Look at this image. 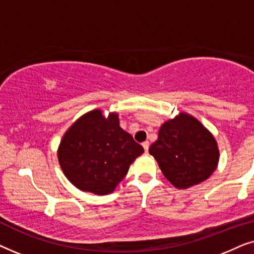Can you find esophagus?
<instances>
[{
    "label": "esophagus",
    "instance_id": "obj_1",
    "mask_svg": "<svg viewBox=\"0 0 254 254\" xmlns=\"http://www.w3.org/2000/svg\"><path fill=\"white\" fill-rule=\"evenodd\" d=\"M149 145H150V144H149V141H144V142H143V143H142V147H143V148H144V151H145V152H148Z\"/></svg>",
    "mask_w": 254,
    "mask_h": 254
}]
</instances>
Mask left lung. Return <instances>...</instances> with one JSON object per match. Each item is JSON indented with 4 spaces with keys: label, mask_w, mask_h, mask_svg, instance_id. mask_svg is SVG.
Returning a JSON list of instances; mask_svg holds the SVG:
<instances>
[{
    "label": "left lung",
    "mask_w": 254,
    "mask_h": 254,
    "mask_svg": "<svg viewBox=\"0 0 254 254\" xmlns=\"http://www.w3.org/2000/svg\"><path fill=\"white\" fill-rule=\"evenodd\" d=\"M149 154L157 161L165 178L182 190L209 178L220 159L214 135L186 112L162 125Z\"/></svg>",
    "instance_id": "obj_1"
}]
</instances>
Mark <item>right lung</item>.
I'll return each mask as SVG.
<instances>
[{"instance_id":"1","label":"right lung","mask_w":254,"mask_h":254,"mask_svg":"<svg viewBox=\"0 0 254 254\" xmlns=\"http://www.w3.org/2000/svg\"><path fill=\"white\" fill-rule=\"evenodd\" d=\"M143 147L119 125V116L92 110L79 117L61 138L58 158L64 176L83 192L112 193Z\"/></svg>"}]
</instances>
